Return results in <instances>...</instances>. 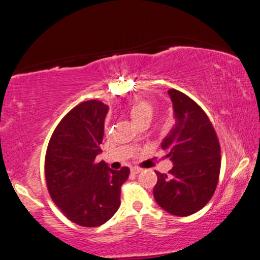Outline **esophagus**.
<instances>
[{
  "label": "esophagus",
  "instance_id": "esophagus-1",
  "mask_svg": "<svg viewBox=\"0 0 260 260\" xmlns=\"http://www.w3.org/2000/svg\"><path fill=\"white\" fill-rule=\"evenodd\" d=\"M131 173H134V174H137V173H140V172L141 171H142V170H141V168L140 167H131Z\"/></svg>",
  "mask_w": 260,
  "mask_h": 260
}]
</instances>
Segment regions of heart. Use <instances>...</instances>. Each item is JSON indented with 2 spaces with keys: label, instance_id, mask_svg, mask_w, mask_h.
<instances>
[{
  "label": "heart",
  "instance_id": "1",
  "mask_svg": "<svg viewBox=\"0 0 260 260\" xmlns=\"http://www.w3.org/2000/svg\"><path fill=\"white\" fill-rule=\"evenodd\" d=\"M153 104L144 99L136 100L129 107V114L131 119L136 124L142 122L143 119H150L151 116H153Z\"/></svg>",
  "mask_w": 260,
  "mask_h": 260
}]
</instances>
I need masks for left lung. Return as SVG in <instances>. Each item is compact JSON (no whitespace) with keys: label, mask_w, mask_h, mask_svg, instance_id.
Wrapping results in <instances>:
<instances>
[{"label":"left lung","mask_w":260,"mask_h":260,"mask_svg":"<svg viewBox=\"0 0 260 260\" xmlns=\"http://www.w3.org/2000/svg\"><path fill=\"white\" fill-rule=\"evenodd\" d=\"M175 125L161 143L173 162L170 174L156 172V203L175 216L201 210L216 190L221 168L217 135L202 107L186 94L168 90Z\"/></svg>","instance_id":"left-lung-1"}]
</instances>
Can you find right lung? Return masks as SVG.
Returning a JSON list of instances; mask_svg holds the SVG:
<instances>
[{
	"label": "right lung",
	"mask_w": 260,
	"mask_h": 260,
	"mask_svg": "<svg viewBox=\"0 0 260 260\" xmlns=\"http://www.w3.org/2000/svg\"><path fill=\"white\" fill-rule=\"evenodd\" d=\"M109 106L83 101L63 117L45 155V179L53 203L64 216L82 227L109 221L120 205V187L130 170H111L95 162Z\"/></svg>",
	"instance_id": "add662e5"
}]
</instances>
